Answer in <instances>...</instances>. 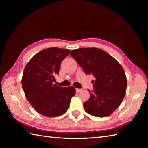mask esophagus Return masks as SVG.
<instances>
[{"label": "esophagus", "instance_id": "obj_1", "mask_svg": "<svg viewBox=\"0 0 148 148\" xmlns=\"http://www.w3.org/2000/svg\"><path fill=\"white\" fill-rule=\"evenodd\" d=\"M76 91L77 92H79L82 91V89H76Z\"/></svg>", "mask_w": 148, "mask_h": 148}]
</instances>
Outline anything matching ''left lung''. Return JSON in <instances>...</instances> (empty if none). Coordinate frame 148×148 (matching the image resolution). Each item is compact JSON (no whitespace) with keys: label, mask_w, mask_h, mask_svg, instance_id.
<instances>
[{"label":"left lung","mask_w":148,"mask_h":148,"mask_svg":"<svg viewBox=\"0 0 148 148\" xmlns=\"http://www.w3.org/2000/svg\"><path fill=\"white\" fill-rule=\"evenodd\" d=\"M71 56L92 80L94 90L84 103L87 113L95 117L111 115L123 100L127 79L121 65L104 50L97 47H82L72 50Z\"/></svg>","instance_id":"obj_1"}]
</instances>
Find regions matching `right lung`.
Instances as JSON below:
<instances>
[{
    "instance_id": "right-lung-1",
    "label": "right lung",
    "mask_w": 148,
    "mask_h": 148,
    "mask_svg": "<svg viewBox=\"0 0 148 148\" xmlns=\"http://www.w3.org/2000/svg\"><path fill=\"white\" fill-rule=\"evenodd\" d=\"M69 49L49 47L35 54L24 69L21 84L27 99L42 116L57 117L67 111L76 94L73 86L59 87L53 82Z\"/></svg>"
}]
</instances>
